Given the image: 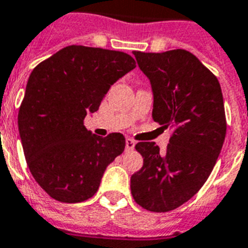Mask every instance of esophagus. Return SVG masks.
<instances>
[{
  "label": "esophagus",
  "mask_w": 248,
  "mask_h": 248,
  "mask_svg": "<svg viewBox=\"0 0 248 248\" xmlns=\"http://www.w3.org/2000/svg\"><path fill=\"white\" fill-rule=\"evenodd\" d=\"M134 148H135V141L130 139V138H127L126 139V151H132Z\"/></svg>",
  "instance_id": "1"
}]
</instances>
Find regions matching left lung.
I'll list each match as a JSON object with an SVG mask.
<instances>
[{"mask_svg": "<svg viewBox=\"0 0 248 248\" xmlns=\"http://www.w3.org/2000/svg\"><path fill=\"white\" fill-rule=\"evenodd\" d=\"M134 55L151 82L153 120L173 134L165 152L155 141L136 144L144 163L130 186L139 206L167 212L190 200L215 166L227 134L223 93L217 78L186 50Z\"/></svg>", "mask_w": 248, "mask_h": 248, "instance_id": "1", "label": "left lung"}]
</instances>
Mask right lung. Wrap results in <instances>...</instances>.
I'll return each mask as SVG.
<instances>
[{"label":"right lung","instance_id":"right-lung-1","mask_svg":"<svg viewBox=\"0 0 248 248\" xmlns=\"http://www.w3.org/2000/svg\"><path fill=\"white\" fill-rule=\"evenodd\" d=\"M135 67L126 52L72 45L32 71L17 126L29 170L51 198L65 203L91 198L105 169L124 151L122 134L101 138L83 120Z\"/></svg>","mask_w":248,"mask_h":248}]
</instances>
